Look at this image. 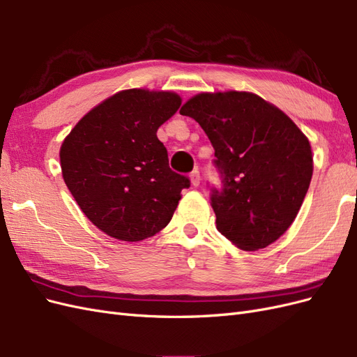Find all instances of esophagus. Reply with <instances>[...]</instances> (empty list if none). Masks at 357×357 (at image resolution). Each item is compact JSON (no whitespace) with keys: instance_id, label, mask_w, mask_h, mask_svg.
Returning a JSON list of instances; mask_svg holds the SVG:
<instances>
[{"instance_id":"34e87169","label":"esophagus","mask_w":357,"mask_h":357,"mask_svg":"<svg viewBox=\"0 0 357 357\" xmlns=\"http://www.w3.org/2000/svg\"><path fill=\"white\" fill-rule=\"evenodd\" d=\"M190 181H192V185L193 186H199V183H201V174H199V171L198 169H193L192 172H190Z\"/></svg>"}]
</instances>
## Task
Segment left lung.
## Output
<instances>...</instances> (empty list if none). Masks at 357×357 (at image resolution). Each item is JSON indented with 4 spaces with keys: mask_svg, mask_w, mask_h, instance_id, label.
<instances>
[{
    "mask_svg": "<svg viewBox=\"0 0 357 357\" xmlns=\"http://www.w3.org/2000/svg\"><path fill=\"white\" fill-rule=\"evenodd\" d=\"M180 114L214 149L222 186H210L218 231L243 250L265 248L295 220L312 176L307 137L277 107L248 92L199 93Z\"/></svg>",
    "mask_w": 357,
    "mask_h": 357,
    "instance_id": "1",
    "label": "left lung"
}]
</instances>
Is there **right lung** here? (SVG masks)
I'll return each instance as SVG.
<instances>
[{
  "label": "right lung",
  "mask_w": 357,
  "mask_h": 357,
  "mask_svg": "<svg viewBox=\"0 0 357 357\" xmlns=\"http://www.w3.org/2000/svg\"><path fill=\"white\" fill-rule=\"evenodd\" d=\"M181 104L172 92L122 91L74 126L61 147L63 181L96 228L122 241L164 229L190 186L156 135Z\"/></svg>",
  "instance_id": "1"
}]
</instances>
